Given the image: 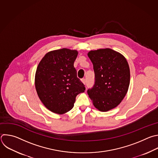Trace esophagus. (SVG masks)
<instances>
[{
  "mask_svg": "<svg viewBox=\"0 0 158 158\" xmlns=\"http://www.w3.org/2000/svg\"><path fill=\"white\" fill-rule=\"evenodd\" d=\"M82 83L84 84H86V79H85V78H84V79H82Z\"/></svg>",
  "mask_w": 158,
  "mask_h": 158,
  "instance_id": "34e87169",
  "label": "esophagus"
}]
</instances>
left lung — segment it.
Segmentation results:
<instances>
[{"label":"left lung","mask_w":158,"mask_h":158,"mask_svg":"<svg viewBox=\"0 0 158 158\" xmlns=\"http://www.w3.org/2000/svg\"><path fill=\"white\" fill-rule=\"evenodd\" d=\"M87 55L95 73L94 85L87 94L96 109L107 112L118 106L127 93L129 65L122 54L110 48L90 51Z\"/></svg>","instance_id":"obj_1"}]
</instances>
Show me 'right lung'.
Listing matches in <instances>:
<instances>
[{
  "label": "right lung",
  "mask_w": 158,
  "mask_h": 158,
  "mask_svg": "<svg viewBox=\"0 0 158 158\" xmlns=\"http://www.w3.org/2000/svg\"><path fill=\"white\" fill-rule=\"evenodd\" d=\"M77 55V51L67 48L51 51L37 67L35 79L37 94L52 112L64 114L71 110L76 96L85 90L74 67Z\"/></svg>",
  "instance_id": "1"
}]
</instances>
